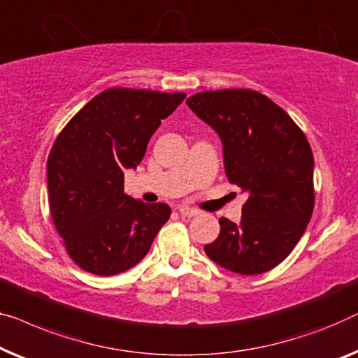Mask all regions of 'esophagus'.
<instances>
[{
  "label": "esophagus",
  "mask_w": 358,
  "mask_h": 358,
  "mask_svg": "<svg viewBox=\"0 0 358 358\" xmlns=\"http://www.w3.org/2000/svg\"><path fill=\"white\" fill-rule=\"evenodd\" d=\"M179 213H180V216L192 217V216H196V215H199V211H196L195 208H190V206H180V208H179Z\"/></svg>",
  "instance_id": "34e87169"
}]
</instances>
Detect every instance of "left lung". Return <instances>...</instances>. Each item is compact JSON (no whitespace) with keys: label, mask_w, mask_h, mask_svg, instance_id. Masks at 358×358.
<instances>
[{"label":"left lung","mask_w":358,"mask_h":358,"mask_svg":"<svg viewBox=\"0 0 358 358\" xmlns=\"http://www.w3.org/2000/svg\"><path fill=\"white\" fill-rule=\"evenodd\" d=\"M187 105L220 134L229 182L248 192L239 224L221 217L220 237L205 253L229 271L266 273L294 250L312 217V147L292 117L257 90L200 92Z\"/></svg>","instance_id":"1"}]
</instances>
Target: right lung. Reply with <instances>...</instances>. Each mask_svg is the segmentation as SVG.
Segmentation results:
<instances>
[{
	"mask_svg": "<svg viewBox=\"0 0 358 358\" xmlns=\"http://www.w3.org/2000/svg\"><path fill=\"white\" fill-rule=\"evenodd\" d=\"M185 93L113 87L66 124L46 162L51 220L72 262L115 276L147 255L169 220L166 203L124 194V171L141 164L150 137Z\"/></svg>",
	"mask_w": 358,
	"mask_h": 358,
	"instance_id": "1",
	"label": "right lung"
}]
</instances>
